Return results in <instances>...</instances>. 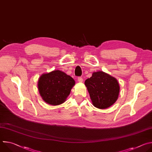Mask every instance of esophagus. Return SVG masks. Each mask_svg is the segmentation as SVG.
Segmentation results:
<instances>
[{
  "instance_id": "esophagus-1",
  "label": "esophagus",
  "mask_w": 152,
  "mask_h": 152,
  "mask_svg": "<svg viewBox=\"0 0 152 152\" xmlns=\"http://www.w3.org/2000/svg\"><path fill=\"white\" fill-rule=\"evenodd\" d=\"M77 81H78L79 82H83V79H82V77H79L77 78Z\"/></svg>"
}]
</instances>
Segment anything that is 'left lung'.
<instances>
[{
  "label": "left lung",
  "instance_id": "obj_1",
  "mask_svg": "<svg viewBox=\"0 0 152 152\" xmlns=\"http://www.w3.org/2000/svg\"><path fill=\"white\" fill-rule=\"evenodd\" d=\"M94 106L101 110L112 106L118 99L120 85L116 79L102 71L93 72L85 81Z\"/></svg>",
  "mask_w": 152,
  "mask_h": 152
}]
</instances>
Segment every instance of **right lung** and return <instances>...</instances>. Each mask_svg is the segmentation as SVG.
Returning <instances> with one entry per match:
<instances>
[{
    "instance_id": "add662e5",
    "label": "right lung",
    "mask_w": 152,
    "mask_h": 152,
    "mask_svg": "<svg viewBox=\"0 0 152 152\" xmlns=\"http://www.w3.org/2000/svg\"><path fill=\"white\" fill-rule=\"evenodd\" d=\"M75 85V81L70 76L55 70L41 75L38 88L43 100L49 104L57 106L66 100Z\"/></svg>"
}]
</instances>
